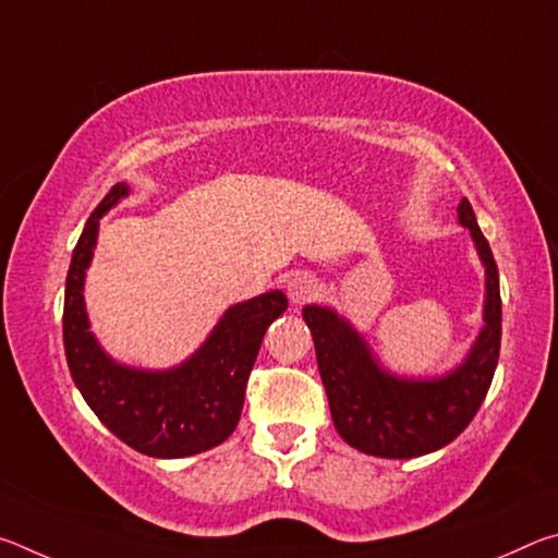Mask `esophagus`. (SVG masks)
I'll return each mask as SVG.
<instances>
[{"label": "esophagus", "instance_id": "1", "mask_svg": "<svg viewBox=\"0 0 558 558\" xmlns=\"http://www.w3.org/2000/svg\"><path fill=\"white\" fill-rule=\"evenodd\" d=\"M288 298L292 305H302V302H310L317 295V280L313 276H307V272H295V276H290L288 282Z\"/></svg>", "mask_w": 558, "mask_h": 558}]
</instances>
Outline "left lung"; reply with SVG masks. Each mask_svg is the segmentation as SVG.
Returning <instances> with one entry per match:
<instances>
[{"mask_svg": "<svg viewBox=\"0 0 558 558\" xmlns=\"http://www.w3.org/2000/svg\"><path fill=\"white\" fill-rule=\"evenodd\" d=\"M458 221L470 231L485 268V325L450 372L428 379L391 374L364 335L337 310L302 307V319L315 339L317 369L335 428L366 456L409 460L446 448L475 418L493 384L502 339L499 272L468 199L458 204Z\"/></svg>", "mask_w": 558, "mask_h": 558, "instance_id": "left-lung-1", "label": "left lung"}]
</instances>
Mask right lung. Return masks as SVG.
<instances>
[{
	"instance_id": "obj_1",
	"label": "right lung",
	"mask_w": 558,
	"mask_h": 558,
	"mask_svg": "<svg viewBox=\"0 0 558 558\" xmlns=\"http://www.w3.org/2000/svg\"><path fill=\"white\" fill-rule=\"evenodd\" d=\"M130 194L120 182L90 214L75 243L63 302V347L73 384L102 426L149 458H186L216 448L239 426L245 384L268 325L288 310L282 290L235 302L182 364L140 369L100 347L86 313V270L100 219Z\"/></svg>"
}]
</instances>
